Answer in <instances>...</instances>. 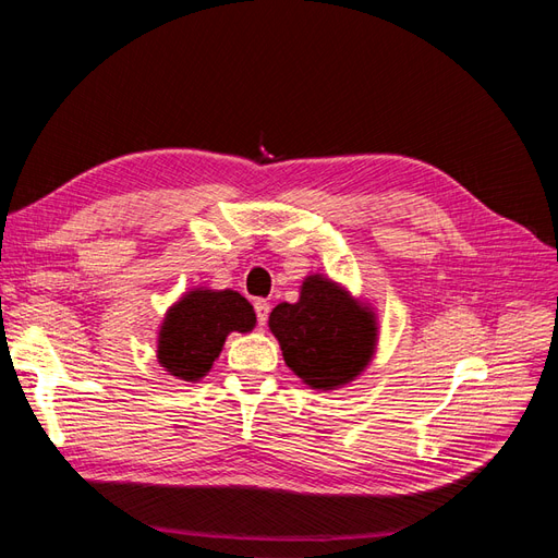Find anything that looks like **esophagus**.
Listing matches in <instances>:
<instances>
[{
    "label": "esophagus",
    "instance_id": "esophagus-1",
    "mask_svg": "<svg viewBox=\"0 0 558 558\" xmlns=\"http://www.w3.org/2000/svg\"><path fill=\"white\" fill-rule=\"evenodd\" d=\"M253 310H256L258 326H265L267 324V316H269V302L267 300H256V305H253Z\"/></svg>",
    "mask_w": 558,
    "mask_h": 558
}]
</instances>
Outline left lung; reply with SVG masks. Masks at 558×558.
Wrapping results in <instances>:
<instances>
[{"instance_id":"1","label":"left lung","mask_w":558,"mask_h":558,"mask_svg":"<svg viewBox=\"0 0 558 558\" xmlns=\"http://www.w3.org/2000/svg\"><path fill=\"white\" fill-rule=\"evenodd\" d=\"M283 361L316 391H335L356 379L377 349V316L344 286L312 275L298 302H281L269 314Z\"/></svg>"}]
</instances>
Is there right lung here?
I'll return each instance as SVG.
<instances>
[{
    "instance_id": "add662e5",
    "label": "right lung",
    "mask_w": 558,
    "mask_h": 558,
    "mask_svg": "<svg viewBox=\"0 0 558 558\" xmlns=\"http://www.w3.org/2000/svg\"><path fill=\"white\" fill-rule=\"evenodd\" d=\"M256 312L238 291L193 289L167 310L158 332V363L183 381H199L230 332H248Z\"/></svg>"
}]
</instances>
